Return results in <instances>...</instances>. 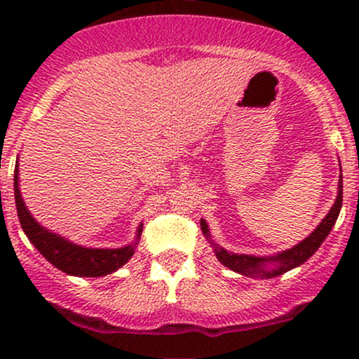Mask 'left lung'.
I'll return each instance as SVG.
<instances>
[{
  "mask_svg": "<svg viewBox=\"0 0 359 359\" xmlns=\"http://www.w3.org/2000/svg\"><path fill=\"white\" fill-rule=\"evenodd\" d=\"M341 205H343V175H339V182H337V197L334 204L329 209V212L325 214L324 219L319 222V226L309 234L306 240H302L285 251H280V253L273 255V257H255V255L233 253V251H228L217 245V243L212 241L205 219H201V229H203L205 240L212 245L216 258L219 259L222 265L228 266L229 270L245 275V277L273 278L278 277V275L287 273L288 270L297 269V266L306 263L307 259L319 250V246L323 245V241L327 238V234L331 233L332 226L336 224V219L341 211Z\"/></svg>",
  "mask_w": 359,
  "mask_h": 359,
  "instance_id": "left-lung-1",
  "label": "left lung"
}]
</instances>
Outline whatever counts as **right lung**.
<instances>
[{
  "label": "right lung",
  "mask_w": 359,
  "mask_h": 359,
  "mask_svg": "<svg viewBox=\"0 0 359 359\" xmlns=\"http://www.w3.org/2000/svg\"><path fill=\"white\" fill-rule=\"evenodd\" d=\"M20 172L18 162L15 167V204L18 212L20 224L27 234L32 245L40 251V255L50 262L55 269H59L67 275L74 277H104L113 273L135 255L140 236H142L143 224L140 222L135 241L121 248H86L76 245L60 234L52 233L50 229L43 228L39 221L28 211L25 201L20 192Z\"/></svg>",
  "instance_id": "right-lung-1"
}]
</instances>
